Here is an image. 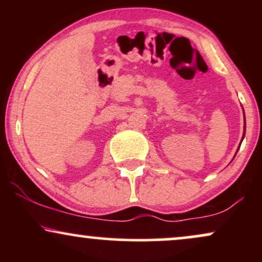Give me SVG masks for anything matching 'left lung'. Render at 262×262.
Masks as SVG:
<instances>
[{"mask_svg":"<svg viewBox=\"0 0 262 262\" xmlns=\"http://www.w3.org/2000/svg\"><path fill=\"white\" fill-rule=\"evenodd\" d=\"M244 119H245V116H244ZM244 137H245V124H244V133H243V139H244ZM243 139H242V141H243ZM242 141H240V144H242ZM239 148H240V146H239ZM239 148H237V150H239ZM237 150H236V152H237ZM236 152H235V155H236Z\"/></svg>","mask_w":262,"mask_h":262,"instance_id":"left-lung-1","label":"left lung"}]
</instances>
